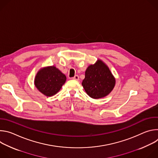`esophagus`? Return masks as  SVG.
<instances>
[{"label":"esophagus","instance_id":"34e87169","mask_svg":"<svg viewBox=\"0 0 158 158\" xmlns=\"http://www.w3.org/2000/svg\"><path fill=\"white\" fill-rule=\"evenodd\" d=\"M73 79H74V80H76V81H78V80H79V76H78V75H76L74 77H73Z\"/></svg>","mask_w":158,"mask_h":158}]
</instances>
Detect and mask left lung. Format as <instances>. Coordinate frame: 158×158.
<instances>
[{"mask_svg": "<svg viewBox=\"0 0 158 158\" xmlns=\"http://www.w3.org/2000/svg\"><path fill=\"white\" fill-rule=\"evenodd\" d=\"M82 85L90 97L99 99L111 92L115 85V79L107 66L98 60L95 64L87 67Z\"/></svg>", "mask_w": 158, "mask_h": 158, "instance_id": "left-lung-1", "label": "left lung"}]
</instances>
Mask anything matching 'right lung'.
Masks as SVG:
<instances>
[{"label":"right lung","mask_w":158,"mask_h":158,"mask_svg":"<svg viewBox=\"0 0 158 158\" xmlns=\"http://www.w3.org/2000/svg\"><path fill=\"white\" fill-rule=\"evenodd\" d=\"M66 80L65 76L54 66L45 67L37 74L34 83L39 91L46 96L56 94Z\"/></svg>","instance_id":"add662e5"}]
</instances>
